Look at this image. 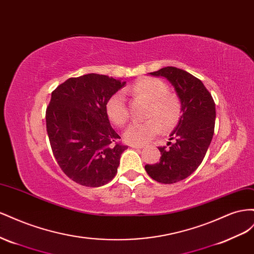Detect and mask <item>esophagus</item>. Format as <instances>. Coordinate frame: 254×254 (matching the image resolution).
<instances>
[{"instance_id":"1","label":"esophagus","mask_w":254,"mask_h":254,"mask_svg":"<svg viewBox=\"0 0 254 254\" xmlns=\"http://www.w3.org/2000/svg\"><path fill=\"white\" fill-rule=\"evenodd\" d=\"M131 147L134 149H142L144 146H142V144H131Z\"/></svg>"}]
</instances>
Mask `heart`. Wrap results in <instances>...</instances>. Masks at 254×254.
<instances>
[{
    "mask_svg": "<svg viewBox=\"0 0 254 254\" xmlns=\"http://www.w3.org/2000/svg\"><path fill=\"white\" fill-rule=\"evenodd\" d=\"M134 98L144 99L150 102L143 122H133L129 125L123 137L134 144H141L150 141L162 131V126L171 127L179 121L181 116V102L177 96L168 93L167 85L161 79L153 77H142L125 90ZM105 111L108 119L114 125L122 127L128 119V110L125 95L116 92L107 100Z\"/></svg>",
    "mask_w": 254,
    "mask_h": 254,
    "instance_id": "heart-1",
    "label": "heart"
}]
</instances>
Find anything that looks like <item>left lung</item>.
<instances>
[{"label": "left lung", "instance_id": "1", "mask_svg": "<svg viewBox=\"0 0 254 254\" xmlns=\"http://www.w3.org/2000/svg\"><path fill=\"white\" fill-rule=\"evenodd\" d=\"M149 74L163 76L173 86L182 114L170 134L169 147L158 148L159 162L146 165L144 169L159 183H177L190 177L203 161L214 135L215 103L203 83L182 69L165 67Z\"/></svg>", "mask_w": 254, "mask_h": 254}]
</instances>
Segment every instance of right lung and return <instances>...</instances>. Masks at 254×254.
<instances>
[{"mask_svg":"<svg viewBox=\"0 0 254 254\" xmlns=\"http://www.w3.org/2000/svg\"><path fill=\"white\" fill-rule=\"evenodd\" d=\"M126 82L89 73L68 78L52 92L47 132L57 164L72 181L99 187L112 181L127 147L112 127L105 104Z\"/></svg>","mask_w":254,"mask_h":254,"instance_id":"obj_1","label":"right lung"}]
</instances>
